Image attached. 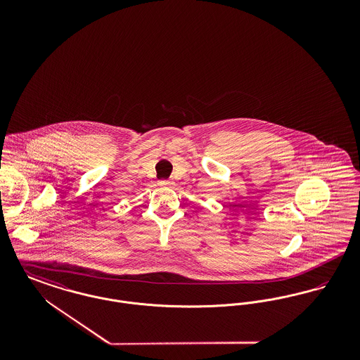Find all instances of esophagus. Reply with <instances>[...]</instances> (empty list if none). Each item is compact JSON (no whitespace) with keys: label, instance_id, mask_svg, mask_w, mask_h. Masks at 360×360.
<instances>
[{"label":"esophagus","instance_id":"esophagus-1","mask_svg":"<svg viewBox=\"0 0 360 360\" xmlns=\"http://www.w3.org/2000/svg\"><path fill=\"white\" fill-rule=\"evenodd\" d=\"M172 181L170 179H162L159 181V186H172Z\"/></svg>","mask_w":360,"mask_h":360}]
</instances>
